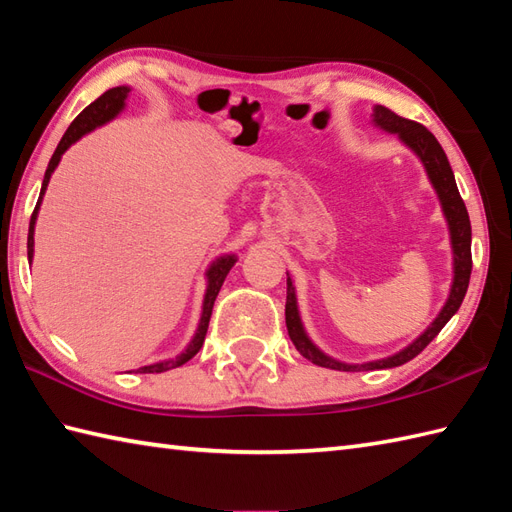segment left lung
I'll list each match as a JSON object with an SVG mask.
<instances>
[{
    "mask_svg": "<svg viewBox=\"0 0 512 512\" xmlns=\"http://www.w3.org/2000/svg\"><path fill=\"white\" fill-rule=\"evenodd\" d=\"M372 122L377 124L379 129L396 133L399 140L410 146V149L418 155V160L423 162L427 177L434 186L436 195L440 199L442 212H445V219L449 225V236H451V249H453V282H451V291L449 298L442 306V311L434 322L427 326V331L416 337L410 346H405L401 352H396L392 357H385L379 361H368V363H342L333 357L324 355V352L317 348L309 335L304 333V326L298 313V300H295V287L291 278H287V306H285V317H287V331L293 346L300 350V355L313 361L315 366L322 368H331V370H344V372H355V370H381V368H396L403 366L410 359H414L418 352H423V348L434 339L442 326H445L453 313L460 309V304L467 295L469 289V278H471V221H469V212L467 206L458 192L456 186V177H453V170L449 166V160L438 140L434 138V133L427 131L423 124H418L414 120H407L396 116L394 111L388 107L377 105L372 113Z\"/></svg>",
    "mask_w": 512,
    "mask_h": 512,
    "instance_id": "1",
    "label": "left lung"
}]
</instances>
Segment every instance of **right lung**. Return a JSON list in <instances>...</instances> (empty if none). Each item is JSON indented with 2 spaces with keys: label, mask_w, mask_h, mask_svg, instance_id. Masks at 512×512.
<instances>
[{
  "label": "right lung",
  "mask_w": 512,
  "mask_h": 512,
  "mask_svg": "<svg viewBox=\"0 0 512 512\" xmlns=\"http://www.w3.org/2000/svg\"><path fill=\"white\" fill-rule=\"evenodd\" d=\"M131 89L127 85H120V87H113V89H107L105 94H102L100 98H96L92 105L85 107L81 113H78L76 120L67 127L65 135L61 138L59 146H56V151L52 155V160L48 164V170H45V177H43V184H41V195H39V201L37 206H34V212L30 217V230H28V260L32 263V254H34V223H37V214H39V206H41V199L45 195V188H48L50 184V177L54 173V168L59 166L61 162V155L70 149V146L74 142H78L83 138L85 133L94 131L96 127H100V124H105L109 120H113L118 116V113L124 109V100H127ZM236 263V256L234 254H225L221 258L214 260V263L208 267L206 271V278H208V289H206V295H203V311H201V320H199V328L195 337L190 339L188 348L181 352V355H177L175 359H168V361H160V363H151V366H144L140 368L138 372H166L170 368H179L184 366L186 361H190L192 357L197 355L199 348L203 346V339H206V333H208V324H210V315H212V306H214V300H217V295L223 287V280L225 276L230 274V269L234 267Z\"/></svg>",
  "instance_id": "obj_1"
}]
</instances>
